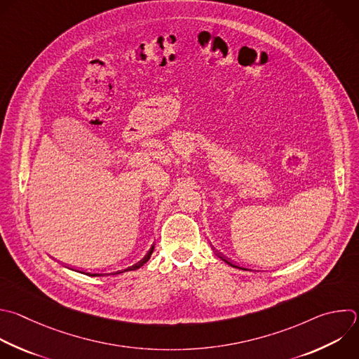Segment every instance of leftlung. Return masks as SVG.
Listing matches in <instances>:
<instances>
[{"instance_id":"1","label":"left lung","mask_w":359,"mask_h":359,"mask_svg":"<svg viewBox=\"0 0 359 359\" xmlns=\"http://www.w3.org/2000/svg\"><path fill=\"white\" fill-rule=\"evenodd\" d=\"M219 258H221V259H222V261H224V262H225V264H228V265H229V266H232V268H240V269H244V271H251V269H247V268H241V266H238V265H235V264H232V262H229V261H228V259H225V258H224V257H219Z\"/></svg>"}]
</instances>
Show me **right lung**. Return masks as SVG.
<instances>
[{
	"instance_id": "add662e5",
	"label": "right lung",
	"mask_w": 359,
	"mask_h": 359,
	"mask_svg": "<svg viewBox=\"0 0 359 359\" xmlns=\"http://www.w3.org/2000/svg\"><path fill=\"white\" fill-rule=\"evenodd\" d=\"M154 245L151 247V250L148 251V254L140 261V262H137V264H134L133 266H128L127 269H123V271H116V272H111V273H90V272H86V271H77V269H73V271H76V272H80V273H84V275H88V276H105V275H118V273H123V272H128V271H137V269H140L144 264H147L148 261H149V258H151V255H152V252H154Z\"/></svg>"
}]
</instances>
